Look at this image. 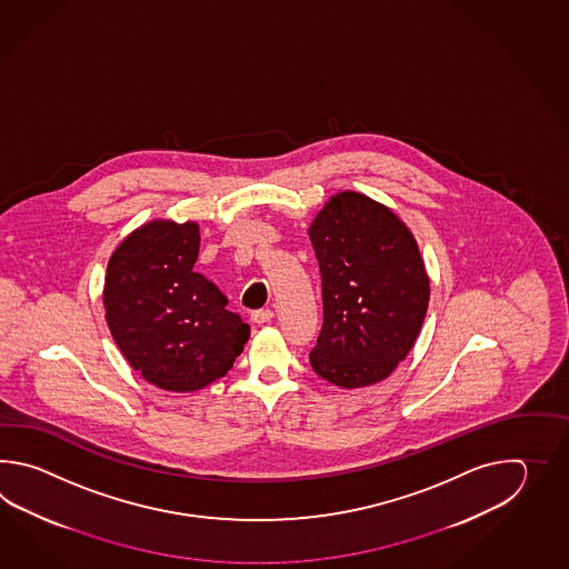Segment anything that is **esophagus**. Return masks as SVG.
<instances>
[{"mask_svg":"<svg viewBox=\"0 0 569 569\" xmlns=\"http://www.w3.org/2000/svg\"><path fill=\"white\" fill-rule=\"evenodd\" d=\"M272 317H274V313H272L270 309H258V311H254V313H252V321H254V323H258V326H262V323H268V321H272Z\"/></svg>","mask_w":569,"mask_h":569,"instance_id":"34e87169","label":"esophagus"}]
</instances>
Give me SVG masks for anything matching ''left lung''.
Returning a JSON list of instances; mask_svg holds the SVG:
<instances>
[{
    "mask_svg": "<svg viewBox=\"0 0 569 569\" xmlns=\"http://www.w3.org/2000/svg\"><path fill=\"white\" fill-rule=\"evenodd\" d=\"M309 238L321 270L323 327L309 353L339 388L385 380L411 351L429 307V274L407 223L358 191L329 197Z\"/></svg>",
    "mask_w": 569,
    "mask_h": 569,
    "instance_id": "obj_1",
    "label": "left lung"
}]
</instances>
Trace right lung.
<instances>
[{"label":"right lung","instance_id":"1","mask_svg":"<svg viewBox=\"0 0 569 569\" xmlns=\"http://www.w3.org/2000/svg\"><path fill=\"white\" fill-rule=\"evenodd\" d=\"M199 223L152 219L109 258L103 307L126 362L169 392H193L228 375L250 338L228 297L194 272Z\"/></svg>","mask_w":569,"mask_h":569}]
</instances>
